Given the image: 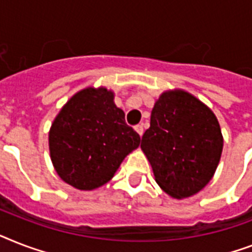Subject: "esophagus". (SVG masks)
Masks as SVG:
<instances>
[{
  "instance_id": "34e87169",
  "label": "esophagus",
  "mask_w": 252,
  "mask_h": 252,
  "mask_svg": "<svg viewBox=\"0 0 252 252\" xmlns=\"http://www.w3.org/2000/svg\"><path fill=\"white\" fill-rule=\"evenodd\" d=\"M134 129H136V132L140 134V136H142L144 134V126L142 124H138V126H134Z\"/></svg>"
}]
</instances>
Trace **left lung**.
I'll list each match as a JSON object with an SVG mask.
<instances>
[{"label": "left lung", "instance_id": "8db88e82", "mask_svg": "<svg viewBox=\"0 0 252 252\" xmlns=\"http://www.w3.org/2000/svg\"><path fill=\"white\" fill-rule=\"evenodd\" d=\"M222 144L211 108L176 89L161 93L155 102L141 149L158 185L171 197L183 199L197 194L214 177Z\"/></svg>", "mask_w": 252, "mask_h": 252}]
</instances>
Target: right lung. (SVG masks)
Instances as JSON below:
<instances>
[{
  "label": "right lung",
  "instance_id": "obj_1",
  "mask_svg": "<svg viewBox=\"0 0 252 252\" xmlns=\"http://www.w3.org/2000/svg\"><path fill=\"white\" fill-rule=\"evenodd\" d=\"M114 92L85 88L69 98L49 132L55 172L79 190H93L114 177L126 155L140 146V134L126 126Z\"/></svg>",
  "mask_w": 252,
  "mask_h": 252
}]
</instances>
